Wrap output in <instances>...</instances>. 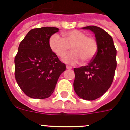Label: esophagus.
<instances>
[{
  "label": "esophagus",
  "instance_id": "1",
  "mask_svg": "<svg viewBox=\"0 0 130 130\" xmlns=\"http://www.w3.org/2000/svg\"><path fill=\"white\" fill-rule=\"evenodd\" d=\"M66 69H69V70H70V69H72V66H68V65H67V66H66Z\"/></svg>",
  "mask_w": 130,
  "mask_h": 130
}]
</instances>
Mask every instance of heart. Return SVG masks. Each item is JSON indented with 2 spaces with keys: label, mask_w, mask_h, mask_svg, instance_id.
<instances>
[{
  "label": "heart",
  "mask_w": 130,
  "mask_h": 130,
  "mask_svg": "<svg viewBox=\"0 0 130 130\" xmlns=\"http://www.w3.org/2000/svg\"><path fill=\"white\" fill-rule=\"evenodd\" d=\"M64 38L57 34H53L49 40L51 51L58 57H63L71 46L72 52L63 58L64 62L75 64L81 60L87 62L94 58L97 53L98 43L96 39L87 36V34L79 30H72L63 34Z\"/></svg>",
  "instance_id": "obj_1"
}]
</instances>
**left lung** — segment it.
I'll return each instance as SVG.
<instances>
[{"instance_id": "left-lung-1", "label": "left lung", "mask_w": 130, "mask_h": 130, "mask_svg": "<svg viewBox=\"0 0 130 130\" xmlns=\"http://www.w3.org/2000/svg\"><path fill=\"white\" fill-rule=\"evenodd\" d=\"M82 28L94 33L98 49L88 65L73 69V87L78 96L86 100H94L107 91L113 81L117 50L112 38L104 30L96 26Z\"/></svg>"}]
</instances>
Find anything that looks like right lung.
Returning <instances> with one entry per match:
<instances>
[{"label": "right lung", "instance_id": "add662e5", "mask_svg": "<svg viewBox=\"0 0 130 130\" xmlns=\"http://www.w3.org/2000/svg\"><path fill=\"white\" fill-rule=\"evenodd\" d=\"M59 29L45 26L30 30L21 42L15 57V77L18 85L28 97L49 98L60 75L66 70L49 45L50 37Z\"/></svg>", "mask_w": 130, "mask_h": 130}]
</instances>
